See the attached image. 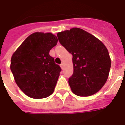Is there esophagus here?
<instances>
[{
	"mask_svg": "<svg viewBox=\"0 0 125 125\" xmlns=\"http://www.w3.org/2000/svg\"><path fill=\"white\" fill-rule=\"evenodd\" d=\"M60 67H61V68L62 69H63V68H64V65H63V63H62V64L60 65Z\"/></svg>",
	"mask_w": 125,
	"mask_h": 125,
	"instance_id": "obj_1",
	"label": "esophagus"
}]
</instances>
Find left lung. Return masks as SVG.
<instances>
[{
	"label": "left lung",
	"mask_w": 125,
	"mask_h": 125,
	"mask_svg": "<svg viewBox=\"0 0 125 125\" xmlns=\"http://www.w3.org/2000/svg\"><path fill=\"white\" fill-rule=\"evenodd\" d=\"M57 36L73 54L74 73L69 80L72 92L83 97L97 93L106 83L111 67L106 46L94 35L78 27L59 32Z\"/></svg>",
	"instance_id": "left-lung-1"
}]
</instances>
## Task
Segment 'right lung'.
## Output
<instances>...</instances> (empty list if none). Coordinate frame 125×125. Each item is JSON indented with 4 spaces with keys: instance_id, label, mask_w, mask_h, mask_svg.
Listing matches in <instances>:
<instances>
[{
    "instance_id": "obj_1",
    "label": "right lung",
    "mask_w": 125,
    "mask_h": 125,
    "mask_svg": "<svg viewBox=\"0 0 125 125\" xmlns=\"http://www.w3.org/2000/svg\"><path fill=\"white\" fill-rule=\"evenodd\" d=\"M57 42V37L51 33L36 32L13 54L10 69L16 83L26 96L42 99L53 93L61 68L49 51Z\"/></svg>"
}]
</instances>
